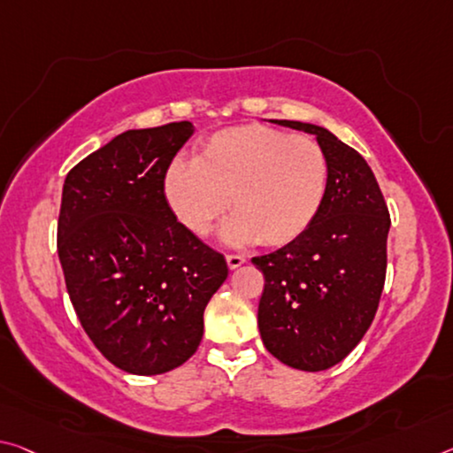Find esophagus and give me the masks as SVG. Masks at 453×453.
I'll list each match as a JSON object with an SVG mask.
<instances>
[{
    "instance_id": "obj_1",
    "label": "esophagus",
    "mask_w": 453,
    "mask_h": 453,
    "mask_svg": "<svg viewBox=\"0 0 453 453\" xmlns=\"http://www.w3.org/2000/svg\"><path fill=\"white\" fill-rule=\"evenodd\" d=\"M226 262H227V265H229V270H235V268H240V265L246 262V257L243 256H238V254H227L226 256Z\"/></svg>"
}]
</instances>
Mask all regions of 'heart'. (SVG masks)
<instances>
[{
	"mask_svg": "<svg viewBox=\"0 0 453 453\" xmlns=\"http://www.w3.org/2000/svg\"><path fill=\"white\" fill-rule=\"evenodd\" d=\"M328 188V163L317 142L262 125L213 133L196 161L177 157L163 173V196L177 221L207 235L234 211L221 240L229 246L280 248L317 219Z\"/></svg>",
	"mask_w": 453,
	"mask_h": 453,
	"instance_id": "b5f03b06",
	"label": "heart"
}]
</instances>
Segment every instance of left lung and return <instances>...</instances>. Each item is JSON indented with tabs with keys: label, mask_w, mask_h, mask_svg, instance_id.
I'll return each mask as SVG.
<instances>
[{
	"label": "left lung",
	"mask_w": 453,
	"mask_h": 453,
	"mask_svg": "<svg viewBox=\"0 0 453 453\" xmlns=\"http://www.w3.org/2000/svg\"><path fill=\"white\" fill-rule=\"evenodd\" d=\"M317 136L328 188L317 219L292 243L252 257L264 274V347L300 371H325L353 350L375 319L391 219L371 167L325 127L270 120Z\"/></svg>",
	"instance_id": "1"
}]
</instances>
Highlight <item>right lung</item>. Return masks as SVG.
Here are the masks:
<instances>
[{
	"instance_id": "add662e5",
	"label": "right lung",
	"mask_w": 453,
	"mask_h": 453,
	"mask_svg": "<svg viewBox=\"0 0 453 453\" xmlns=\"http://www.w3.org/2000/svg\"><path fill=\"white\" fill-rule=\"evenodd\" d=\"M196 128H133L66 175L58 256L72 306L95 347L133 375L183 365L203 336V311L227 278L224 256L181 226L163 173Z\"/></svg>"
}]
</instances>
